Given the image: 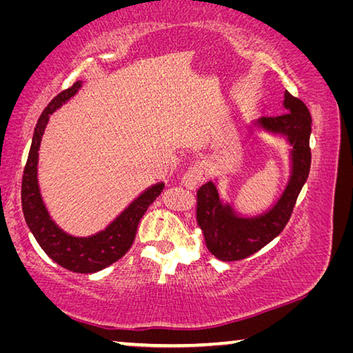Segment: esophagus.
Here are the masks:
<instances>
[{
    "label": "esophagus",
    "instance_id": "1",
    "mask_svg": "<svg viewBox=\"0 0 353 353\" xmlns=\"http://www.w3.org/2000/svg\"><path fill=\"white\" fill-rule=\"evenodd\" d=\"M207 179V171L202 165L196 163L191 165L190 168L185 171V174L182 176V183L183 187H187L188 190H193L204 182Z\"/></svg>",
    "mask_w": 353,
    "mask_h": 353
}]
</instances>
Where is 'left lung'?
<instances>
[{
	"label": "left lung",
	"mask_w": 353,
	"mask_h": 353,
	"mask_svg": "<svg viewBox=\"0 0 353 353\" xmlns=\"http://www.w3.org/2000/svg\"><path fill=\"white\" fill-rule=\"evenodd\" d=\"M285 113L263 117L256 124L268 132L286 137L291 145V176L288 185L271 210L254 218H241L229 204H223L213 182L198 190L196 218L205 238V244L216 259L238 261L248 259L285 229L296 205L297 196L307 182L312 165V115L307 105L285 92Z\"/></svg>",
	"instance_id": "8db88e82"
}]
</instances>
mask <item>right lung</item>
Returning a JSON list of instances; mask_svg holds the SVG:
<instances>
[{
	"instance_id": "obj_1",
	"label": "right lung",
	"mask_w": 353,
	"mask_h": 353,
	"mask_svg": "<svg viewBox=\"0 0 353 353\" xmlns=\"http://www.w3.org/2000/svg\"><path fill=\"white\" fill-rule=\"evenodd\" d=\"M81 85V81L74 82L67 90L59 93L41 112L37 126L34 129L31 149H29L28 162L25 171H23L21 207L29 230L32 232L40 248L51 260H54L57 265L68 271L90 274L110 266L112 263H115L128 252L135 240L140 219L146 213L148 207L162 193L165 185L157 183L149 187L112 224H109L105 230H101L97 235L77 238L59 229L48 214L40 196L37 181L39 148L51 113L67 103L71 97H74Z\"/></svg>"
}]
</instances>
